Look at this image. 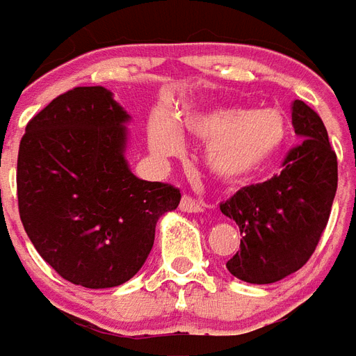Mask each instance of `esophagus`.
<instances>
[{
	"label": "esophagus",
	"mask_w": 356,
	"mask_h": 356,
	"mask_svg": "<svg viewBox=\"0 0 356 356\" xmlns=\"http://www.w3.org/2000/svg\"><path fill=\"white\" fill-rule=\"evenodd\" d=\"M181 211L186 213H200L204 211V202H200V200L192 198L188 194H183V198H181Z\"/></svg>",
	"instance_id": "34e87169"
}]
</instances>
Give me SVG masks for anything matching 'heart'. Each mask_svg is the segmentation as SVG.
I'll return each mask as SVG.
<instances>
[{"mask_svg": "<svg viewBox=\"0 0 356 356\" xmlns=\"http://www.w3.org/2000/svg\"><path fill=\"white\" fill-rule=\"evenodd\" d=\"M181 124L202 141H209L205 160L217 177L241 183L260 175L275 162L289 138V126L277 109H249L238 105H218L188 109ZM149 143L160 156L177 154L183 138L175 120L165 113L152 115Z\"/></svg>", "mask_w": 356, "mask_h": 356, "instance_id": "b5f03b06", "label": "heart"}]
</instances>
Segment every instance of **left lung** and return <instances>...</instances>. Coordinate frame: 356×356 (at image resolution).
Listing matches in <instances>:
<instances>
[{"mask_svg":"<svg viewBox=\"0 0 356 356\" xmlns=\"http://www.w3.org/2000/svg\"><path fill=\"white\" fill-rule=\"evenodd\" d=\"M292 126L302 141L286 152L281 173L220 204L241 234L239 251L226 268L254 285L275 283L312 259L338 188V158L321 117L296 99Z\"/></svg>","mask_w":356,"mask_h":356,"instance_id":"8db88e82","label":"left lung"}]
</instances>
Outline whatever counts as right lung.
<instances>
[{"label":"right lung","instance_id":"1","mask_svg":"<svg viewBox=\"0 0 356 356\" xmlns=\"http://www.w3.org/2000/svg\"><path fill=\"white\" fill-rule=\"evenodd\" d=\"M128 115L104 86H77L31 118L17 164L28 238L73 285L109 289L139 272L154 226L181 191L141 181L124 160Z\"/></svg>","mask_w":356,"mask_h":356}]
</instances>
